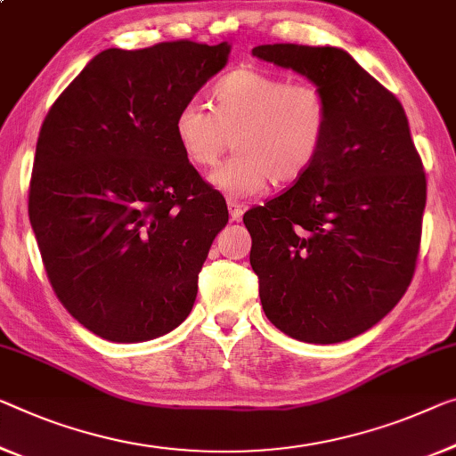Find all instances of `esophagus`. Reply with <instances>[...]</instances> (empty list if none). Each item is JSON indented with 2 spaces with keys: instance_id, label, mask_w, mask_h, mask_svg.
Listing matches in <instances>:
<instances>
[{
  "instance_id": "obj_1",
  "label": "esophagus",
  "mask_w": 456,
  "mask_h": 456,
  "mask_svg": "<svg viewBox=\"0 0 456 456\" xmlns=\"http://www.w3.org/2000/svg\"><path fill=\"white\" fill-rule=\"evenodd\" d=\"M227 205H229V216H231V221H241L243 213H246V207H243L241 202H237V200H229Z\"/></svg>"
}]
</instances>
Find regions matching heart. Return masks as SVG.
I'll use <instances>...</instances> for the list:
<instances>
[{"label":"heart","instance_id":"heart-1","mask_svg":"<svg viewBox=\"0 0 456 456\" xmlns=\"http://www.w3.org/2000/svg\"><path fill=\"white\" fill-rule=\"evenodd\" d=\"M213 108L188 100L175 112V141L192 166L213 174L235 199L262 192L272 180L290 184L314 167L328 137L330 98L314 81H287L257 67H235L213 86Z\"/></svg>","mask_w":456,"mask_h":456}]
</instances>
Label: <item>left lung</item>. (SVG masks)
Instances as JSON below:
<instances>
[{
    "instance_id": "left-lung-1",
    "label": "left lung",
    "mask_w": 456,
    "mask_h": 456,
    "mask_svg": "<svg viewBox=\"0 0 456 456\" xmlns=\"http://www.w3.org/2000/svg\"><path fill=\"white\" fill-rule=\"evenodd\" d=\"M251 53L323 87L331 108L314 167L243 215L264 314L301 342H344L379 323L410 287L426 207L422 159L402 102L346 51Z\"/></svg>"
}]
</instances>
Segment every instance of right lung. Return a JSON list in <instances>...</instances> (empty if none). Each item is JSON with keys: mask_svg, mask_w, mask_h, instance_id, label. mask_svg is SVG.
<instances>
[{"mask_svg": "<svg viewBox=\"0 0 456 456\" xmlns=\"http://www.w3.org/2000/svg\"><path fill=\"white\" fill-rule=\"evenodd\" d=\"M227 43L106 49L40 126L28 215L63 307L110 342H145L192 311L225 199L186 159L174 118L227 65Z\"/></svg>", "mask_w": 456, "mask_h": 456, "instance_id": "right-lung-1", "label": "right lung"}]
</instances>
